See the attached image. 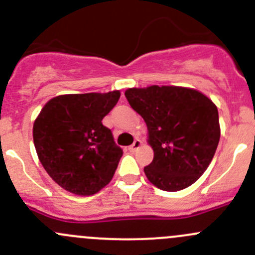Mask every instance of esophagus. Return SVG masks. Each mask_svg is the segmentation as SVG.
Masks as SVG:
<instances>
[{"label":"esophagus","instance_id":"34e87169","mask_svg":"<svg viewBox=\"0 0 255 255\" xmlns=\"http://www.w3.org/2000/svg\"><path fill=\"white\" fill-rule=\"evenodd\" d=\"M140 145H142V142H140L139 139H135L134 142H133L132 145H129V148H128V149H129V151H132V153H133V151H135L137 149H139Z\"/></svg>","mask_w":255,"mask_h":255}]
</instances>
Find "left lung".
Returning a JSON list of instances; mask_svg holds the SVG:
<instances>
[{"instance_id": "left-lung-1", "label": "left lung", "mask_w": 255, "mask_h": 255, "mask_svg": "<svg viewBox=\"0 0 255 255\" xmlns=\"http://www.w3.org/2000/svg\"><path fill=\"white\" fill-rule=\"evenodd\" d=\"M148 127L153 161L144 168L149 181L164 191L194 184L210 165L220 142L218 111L201 92L179 86H149L125 92Z\"/></svg>"}]
</instances>
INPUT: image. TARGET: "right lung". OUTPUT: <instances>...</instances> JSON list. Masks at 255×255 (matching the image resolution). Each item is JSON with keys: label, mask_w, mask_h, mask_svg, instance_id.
Returning a JSON list of instances; mask_svg holds the SVG:
<instances>
[{"label": "right lung", "mask_w": 255, "mask_h": 255, "mask_svg": "<svg viewBox=\"0 0 255 255\" xmlns=\"http://www.w3.org/2000/svg\"><path fill=\"white\" fill-rule=\"evenodd\" d=\"M120 96V91L61 95L48 101L35 120L38 158L66 191L90 196L112 180L123 150L102 120Z\"/></svg>", "instance_id": "obj_1"}]
</instances>
